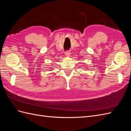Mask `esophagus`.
Wrapping results in <instances>:
<instances>
[{
	"label": "esophagus",
	"mask_w": 131,
	"mask_h": 131,
	"mask_svg": "<svg viewBox=\"0 0 131 131\" xmlns=\"http://www.w3.org/2000/svg\"><path fill=\"white\" fill-rule=\"evenodd\" d=\"M65 54H66V56H69V55L70 54V51H69V50H67V51H66V52H65Z\"/></svg>",
	"instance_id": "1"
}]
</instances>
